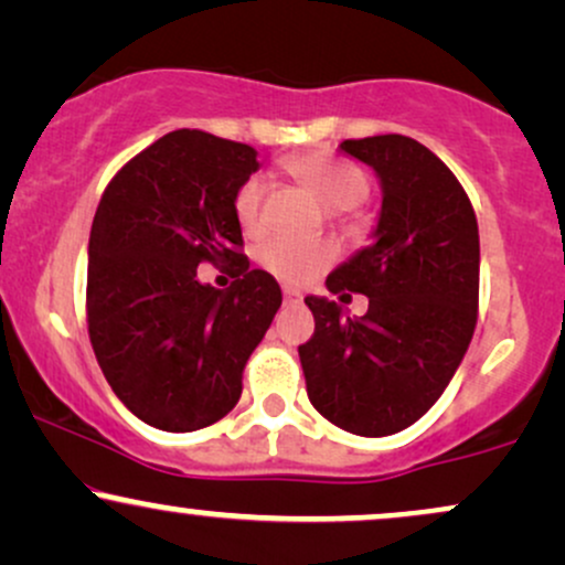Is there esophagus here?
Masks as SVG:
<instances>
[{
    "instance_id": "1",
    "label": "esophagus",
    "mask_w": 565,
    "mask_h": 565,
    "mask_svg": "<svg viewBox=\"0 0 565 565\" xmlns=\"http://www.w3.org/2000/svg\"><path fill=\"white\" fill-rule=\"evenodd\" d=\"M302 302V295L297 289H284V305H300Z\"/></svg>"
}]
</instances>
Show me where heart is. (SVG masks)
I'll use <instances>...</instances> for the list:
<instances>
[{"label":"heart","mask_w":565,"mask_h":565,"mask_svg":"<svg viewBox=\"0 0 565 565\" xmlns=\"http://www.w3.org/2000/svg\"><path fill=\"white\" fill-rule=\"evenodd\" d=\"M284 170L313 193L327 210H355L369 196V178L359 167L348 164L327 153H300L284 159ZM263 199L265 180L252 174L233 193V215L246 236L263 233ZM337 249L329 242H302V238L276 236L260 246L257 260L270 276L284 284H308L334 263Z\"/></svg>","instance_id":"1"}]
</instances>
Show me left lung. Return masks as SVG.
I'll return each mask as SVG.
<instances>
[{"instance_id":"1","label":"left lung","mask_w":565,"mask_h":565,"mask_svg":"<svg viewBox=\"0 0 565 565\" xmlns=\"http://www.w3.org/2000/svg\"><path fill=\"white\" fill-rule=\"evenodd\" d=\"M340 148L377 172L374 236L327 278L332 295L369 297L361 319L305 297L316 332L300 345L310 404L355 436H393L446 391L478 321L481 244L472 204L449 167L406 135L345 140Z\"/></svg>"}]
</instances>
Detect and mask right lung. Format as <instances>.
<instances>
[{"label": "right lung", "instance_id": "right-lung-1", "mask_svg": "<svg viewBox=\"0 0 565 565\" xmlns=\"http://www.w3.org/2000/svg\"><path fill=\"white\" fill-rule=\"evenodd\" d=\"M257 151L201 129H174L114 174L89 231L87 332L111 391L167 433L215 425L242 398L281 287L249 270L233 193ZM212 262L237 281L199 285Z\"/></svg>", "mask_w": 565, "mask_h": 565}]
</instances>
